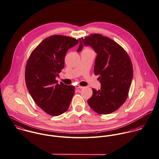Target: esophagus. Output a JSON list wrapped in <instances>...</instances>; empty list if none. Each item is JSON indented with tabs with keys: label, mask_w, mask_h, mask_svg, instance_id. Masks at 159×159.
I'll use <instances>...</instances> for the list:
<instances>
[{
	"label": "esophagus",
	"mask_w": 159,
	"mask_h": 159,
	"mask_svg": "<svg viewBox=\"0 0 159 159\" xmlns=\"http://www.w3.org/2000/svg\"><path fill=\"white\" fill-rule=\"evenodd\" d=\"M84 87H82V86H80V85H77L76 86H75V88H77V89H81V88H83Z\"/></svg>",
	"instance_id": "obj_1"
}]
</instances>
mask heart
<instances>
[{"label": "heart", "mask_w": 159, "mask_h": 159, "mask_svg": "<svg viewBox=\"0 0 159 159\" xmlns=\"http://www.w3.org/2000/svg\"><path fill=\"white\" fill-rule=\"evenodd\" d=\"M85 49H88V48H85ZM85 49H84V50H85Z\"/></svg>", "instance_id": "b5f03b06"}]
</instances>
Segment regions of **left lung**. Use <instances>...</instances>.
I'll return each instance as SVG.
<instances>
[{
  "mask_svg": "<svg viewBox=\"0 0 159 159\" xmlns=\"http://www.w3.org/2000/svg\"><path fill=\"white\" fill-rule=\"evenodd\" d=\"M77 52L83 45L89 46L97 53L94 72L99 75L101 89L93 88L88 105L96 113L110 114L123 104L128 96L133 77V66L129 55L113 39L94 34L79 39Z\"/></svg>",
  "mask_w": 159,
  "mask_h": 159,
  "instance_id": "obj_1",
  "label": "left lung"
}]
</instances>
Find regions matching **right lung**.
I'll return each instance as SVG.
<instances>
[{
    "label": "right lung",
    "instance_id": "1",
    "mask_svg": "<svg viewBox=\"0 0 159 159\" xmlns=\"http://www.w3.org/2000/svg\"><path fill=\"white\" fill-rule=\"evenodd\" d=\"M79 40L66 36H50L43 40L30 54L25 66L27 89L37 106L51 116L66 111L75 93V87L55 78L63 69L68 50Z\"/></svg>",
    "mask_w": 159,
    "mask_h": 159
}]
</instances>
